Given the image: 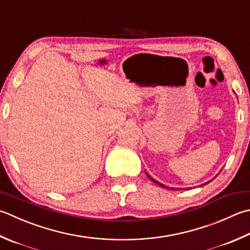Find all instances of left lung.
<instances>
[{"instance_id": "1", "label": "left lung", "mask_w": 250, "mask_h": 250, "mask_svg": "<svg viewBox=\"0 0 250 250\" xmlns=\"http://www.w3.org/2000/svg\"><path fill=\"white\" fill-rule=\"evenodd\" d=\"M146 174H147V173H146ZM147 177H148V178H149V179H150L151 181H153V182H155L156 184H158V185H159V187H161V188H170V189H175L174 188H169V187H166V185H164V184H161V183L157 182V181H156V180H154V179H153V178H151V177H150V175H148V174H147ZM209 182H210V181H209ZM209 182H207V183H209ZM207 183H205V184H207ZM205 184H203V185H205ZM188 188H184V189H188ZM177 189H178V188H177Z\"/></svg>"}]
</instances>
